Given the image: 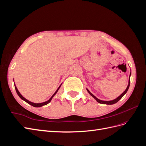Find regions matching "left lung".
<instances>
[{"mask_svg":"<svg viewBox=\"0 0 146 146\" xmlns=\"http://www.w3.org/2000/svg\"><path fill=\"white\" fill-rule=\"evenodd\" d=\"M130 76H131V72H130V77H129V85H128V86H127V88H126V90L123 91L122 93L119 96V97H117V98H116V99H114V100H110V101H104V100H100V99H98L96 98V96H94L93 94H92L91 92L88 90V89H86V90H87V91L89 92V94L92 96V97H93V98L96 100V101L98 102H99V103H100V104H107V105H113V104H116V103H117V102L120 100L122 97L124 96V94H126V92H127V91H128V90H129V86H130Z\"/></svg>","mask_w":146,"mask_h":146,"instance_id":"left-lung-1","label":"left lung"}]
</instances>
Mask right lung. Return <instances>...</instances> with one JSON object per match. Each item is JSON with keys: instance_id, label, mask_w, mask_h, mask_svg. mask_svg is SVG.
<instances>
[{"instance_id": "right-lung-1", "label": "right lung", "mask_w": 146, "mask_h": 146, "mask_svg": "<svg viewBox=\"0 0 146 146\" xmlns=\"http://www.w3.org/2000/svg\"><path fill=\"white\" fill-rule=\"evenodd\" d=\"M61 85H61H60V86L58 87V89L56 90V91H55V93L52 95V96L51 98H50V99H49V100H47V101H46V102H42V103H39V104H36V103H33V102H30V101L28 100L27 99H26L25 98H24V97H23V96H22V95L21 94V93H20V92H19L18 90H17V88H16V85H15V87L16 91V92H17V95H18V96H19V98H20L21 99H23V100H24L25 102H26L28 103L29 104L31 105H32V106H33V107H42V106H43V105H46L48 104V103L50 102L52 100V98H54V96H55V95L56 94V92H58V90L60 89V88Z\"/></svg>"}]
</instances>
